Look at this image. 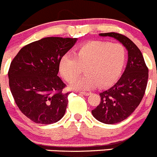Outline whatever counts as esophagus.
I'll use <instances>...</instances> for the list:
<instances>
[{
  "label": "esophagus",
  "mask_w": 157,
  "mask_h": 157,
  "mask_svg": "<svg viewBox=\"0 0 157 157\" xmlns=\"http://www.w3.org/2000/svg\"><path fill=\"white\" fill-rule=\"evenodd\" d=\"M79 94L82 95H84V96H88V95L90 94V92H79Z\"/></svg>",
  "instance_id": "1"
}]
</instances>
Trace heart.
<instances>
[{
  "label": "heart",
  "instance_id": "b5f03b06",
  "mask_svg": "<svg viewBox=\"0 0 157 157\" xmlns=\"http://www.w3.org/2000/svg\"><path fill=\"white\" fill-rule=\"evenodd\" d=\"M126 52L121 44L92 41L75 49L73 56L65 55L59 62V70L67 82H73L85 68L86 75L71 84L77 90H89L98 85H112L121 74Z\"/></svg>",
  "mask_w": 157,
  "mask_h": 157
}]
</instances>
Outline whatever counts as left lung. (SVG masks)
I'll return each instance as SVG.
<instances>
[{
    "label": "left lung",
    "mask_w": 157,
    "mask_h": 157,
    "mask_svg": "<svg viewBox=\"0 0 157 157\" xmlns=\"http://www.w3.org/2000/svg\"><path fill=\"white\" fill-rule=\"evenodd\" d=\"M99 36L116 39L128 51L124 73L113 87L100 93V104L91 111L93 116L101 122L115 124L128 118L140 104L147 85L149 70L141 51L126 36L115 32Z\"/></svg>",
    "instance_id": "8db88e82"
}]
</instances>
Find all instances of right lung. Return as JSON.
<instances>
[{"label": "right lung", "mask_w": 157, "mask_h": 157, "mask_svg": "<svg viewBox=\"0 0 157 157\" xmlns=\"http://www.w3.org/2000/svg\"><path fill=\"white\" fill-rule=\"evenodd\" d=\"M77 39L47 37L21 48L10 65L9 87L16 105L39 124H52L63 117L68 104L65 83L57 76L59 62Z\"/></svg>", "instance_id": "1"}]
</instances>
